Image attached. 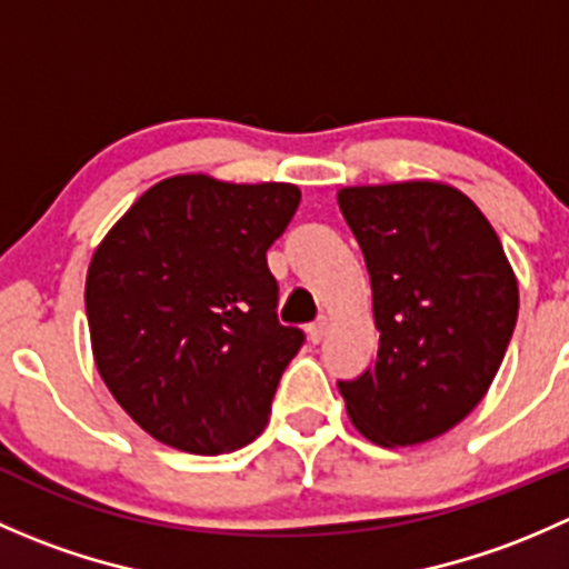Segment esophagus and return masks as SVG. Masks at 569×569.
<instances>
[{
	"instance_id": "obj_1",
	"label": "esophagus",
	"mask_w": 569,
	"mask_h": 569,
	"mask_svg": "<svg viewBox=\"0 0 569 569\" xmlns=\"http://www.w3.org/2000/svg\"><path fill=\"white\" fill-rule=\"evenodd\" d=\"M327 325H330V319H327V317H321V319L313 321V325L308 327V338H311L313 343H319L321 338L327 336Z\"/></svg>"
}]
</instances>
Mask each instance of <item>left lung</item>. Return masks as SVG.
Listing matches in <instances>:
<instances>
[{
  "mask_svg": "<svg viewBox=\"0 0 569 569\" xmlns=\"http://www.w3.org/2000/svg\"><path fill=\"white\" fill-rule=\"evenodd\" d=\"M338 206L371 278L375 366L338 380L358 432L416 446L449 432L498 375L518 280L487 217L438 181L347 187Z\"/></svg>",
  "mask_w": 569,
  "mask_h": 569,
  "instance_id": "left-lung-1",
  "label": "left lung"
}]
</instances>
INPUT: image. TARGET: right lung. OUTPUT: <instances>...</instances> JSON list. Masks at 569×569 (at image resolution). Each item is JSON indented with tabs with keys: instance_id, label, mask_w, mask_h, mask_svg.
<instances>
[{
	"instance_id": "add662e5",
	"label": "right lung",
	"mask_w": 569,
	"mask_h": 569,
	"mask_svg": "<svg viewBox=\"0 0 569 569\" xmlns=\"http://www.w3.org/2000/svg\"><path fill=\"white\" fill-rule=\"evenodd\" d=\"M295 183L203 173L153 183L93 252L84 283L101 380L159 443L222 455L256 440L306 332L278 321L267 250Z\"/></svg>"
}]
</instances>
